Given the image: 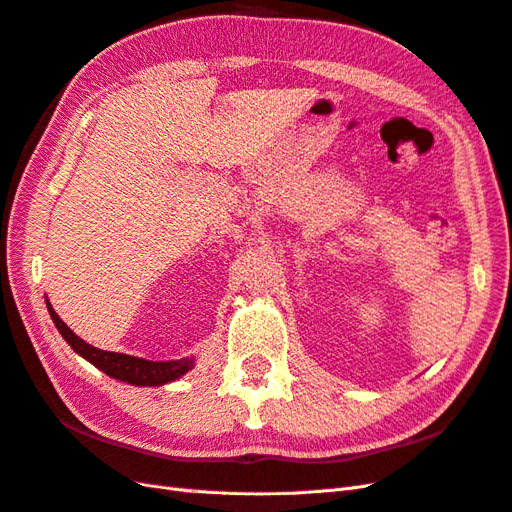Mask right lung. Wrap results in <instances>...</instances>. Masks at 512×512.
<instances>
[{"instance_id": "obj_1", "label": "right lung", "mask_w": 512, "mask_h": 512, "mask_svg": "<svg viewBox=\"0 0 512 512\" xmlns=\"http://www.w3.org/2000/svg\"><path fill=\"white\" fill-rule=\"evenodd\" d=\"M47 309L49 316L54 320L56 329L60 335L67 339V344L77 352V355L84 357L99 368L101 372H106L108 376L116 378V381H123L129 385H138V387H157V385H166L175 378L183 376L188 370H192L194 359H179V361H147L140 357H131V355H121V352H108V350H99L95 346L86 344L84 339L77 337L67 324L60 320L54 307L49 305L47 300Z\"/></svg>"}]
</instances>
